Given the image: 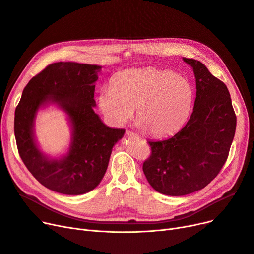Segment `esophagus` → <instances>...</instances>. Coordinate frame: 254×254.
I'll return each instance as SVG.
<instances>
[{"mask_svg":"<svg viewBox=\"0 0 254 254\" xmlns=\"http://www.w3.org/2000/svg\"><path fill=\"white\" fill-rule=\"evenodd\" d=\"M125 134H126V136H129V137H137V135L135 133H133L132 131H129V130L126 131Z\"/></svg>","mask_w":254,"mask_h":254,"instance_id":"34e87169","label":"esophagus"}]
</instances>
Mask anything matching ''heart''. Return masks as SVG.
Wrapping results in <instances>:
<instances>
[{"mask_svg":"<svg viewBox=\"0 0 254 254\" xmlns=\"http://www.w3.org/2000/svg\"><path fill=\"white\" fill-rule=\"evenodd\" d=\"M192 102L194 88L187 78L155 67L120 72L99 96L100 109L110 124L124 125L136 108L138 127L154 136L170 135L180 129Z\"/></svg>","mask_w":254,"mask_h":254,"instance_id":"b5f03b06","label":"heart"}]
</instances>
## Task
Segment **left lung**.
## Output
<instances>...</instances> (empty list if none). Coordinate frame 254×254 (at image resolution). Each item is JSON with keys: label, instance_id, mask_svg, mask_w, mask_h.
<instances>
[{"label": "left lung", "instance_id": "8db88e82", "mask_svg": "<svg viewBox=\"0 0 254 254\" xmlns=\"http://www.w3.org/2000/svg\"><path fill=\"white\" fill-rule=\"evenodd\" d=\"M196 78L194 109L186 126L169 138L148 141L143 171L160 194L185 196L205 188L224 166L237 117L227 86L198 60L185 58Z\"/></svg>", "mask_w": 254, "mask_h": 254}]
</instances>
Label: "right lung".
I'll use <instances>...</instances> for the list:
<instances>
[{
    "label": "right lung",
    "instance_id": "add662e5",
    "mask_svg": "<svg viewBox=\"0 0 254 254\" xmlns=\"http://www.w3.org/2000/svg\"><path fill=\"white\" fill-rule=\"evenodd\" d=\"M100 65L56 63L33 77L15 109L14 135L25 166L44 187L64 195L94 190L104 177L113 147L124 129L106 126L94 111L95 82ZM55 104L67 114L72 136L67 153L51 159L39 150L34 137L38 110Z\"/></svg>",
    "mask_w": 254,
    "mask_h": 254
}]
</instances>
